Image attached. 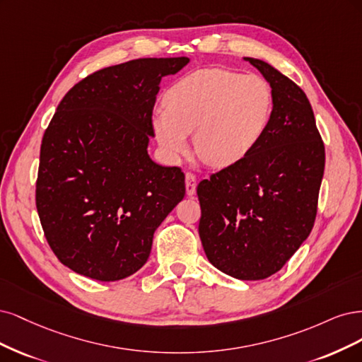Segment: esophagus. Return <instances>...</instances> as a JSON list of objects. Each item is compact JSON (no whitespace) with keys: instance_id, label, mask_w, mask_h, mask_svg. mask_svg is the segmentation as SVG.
Segmentation results:
<instances>
[{"instance_id":"1","label":"esophagus","mask_w":362,"mask_h":362,"mask_svg":"<svg viewBox=\"0 0 362 362\" xmlns=\"http://www.w3.org/2000/svg\"><path fill=\"white\" fill-rule=\"evenodd\" d=\"M185 186H186V194L194 195L197 189V177L192 173H186L185 176Z\"/></svg>"}]
</instances>
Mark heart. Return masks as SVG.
<instances>
[{"label": "heart", "mask_w": 362, "mask_h": 362, "mask_svg": "<svg viewBox=\"0 0 362 362\" xmlns=\"http://www.w3.org/2000/svg\"><path fill=\"white\" fill-rule=\"evenodd\" d=\"M164 107L153 112L151 127L170 159L188 151V134L195 131L198 156L209 165L227 167L260 143L272 120L274 95L257 75L202 69L168 87Z\"/></svg>", "instance_id": "obj_1"}]
</instances>
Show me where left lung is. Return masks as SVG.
<instances>
[{"label": "left lung", "instance_id": "8db88e82", "mask_svg": "<svg viewBox=\"0 0 362 362\" xmlns=\"http://www.w3.org/2000/svg\"><path fill=\"white\" fill-rule=\"evenodd\" d=\"M271 84L269 127L248 156L197 186L198 233L216 269L255 281L274 275L304 242L317 214L325 146L307 95L257 58Z\"/></svg>", "mask_w": 362, "mask_h": 362}]
</instances>
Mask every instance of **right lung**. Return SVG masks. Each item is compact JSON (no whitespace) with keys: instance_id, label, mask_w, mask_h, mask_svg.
<instances>
[{"instance_id":"add662e5","label":"right lung","mask_w":362,"mask_h":362,"mask_svg":"<svg viewBox=\"0 0 362 362\" xmlns=\"http://www.w3.org/2000/svg\"><path fill=\"white\" fill-rule=\"evenodd\" d=\"M188 57L138 58L79 81L58 103L40 146L36 206L69 269L117 281L141 269L153 233L185 197V174L147 153L160 79Z\"/></svg>"}]
</instances>
